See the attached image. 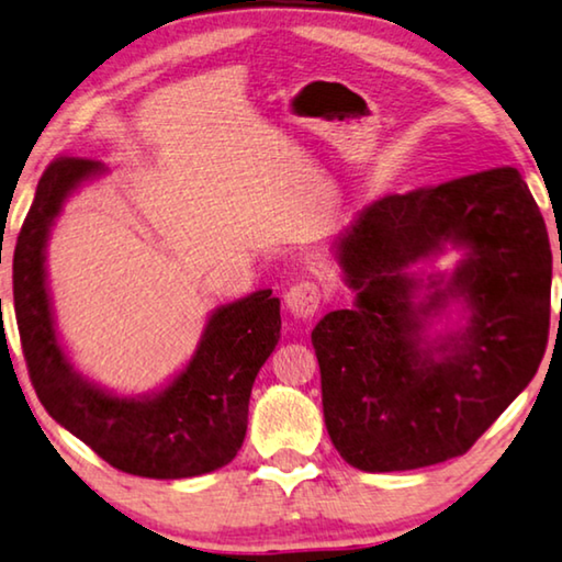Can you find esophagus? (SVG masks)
<instances>
[{
	"instance_id": "34e87169",
	"label": "esophagus",
	"mask_w": 562,
	"mask_h": 562,
	"mask_svg": "<svg viewBox=\"0 0 562 562\" xmlns=\"http://www.w3.org/2000/svg\"><path fill=\"white\" fill-rule=\"evenodd\" d=\"M324 301V291L316 281H299L286 291V308L296 319H308L319 312Z\"/></svg>"
}]
</instances>
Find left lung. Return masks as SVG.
Instances as JSON below:
<instances>
[{"mask_svg": "<svg viewBox=\"0 0 562 562\" xmlns=\"http://www.w3.org/2000/svg\"><path fill=\"white\" fill-rule=\"evenodd\" d=\"M470 248L443 290L413 307L404 268L443 241ZM337 258L355 308L312 331L329 438L349 467L408 471L461 457L538 372L550 329L552 256L538 202L515 167L387 194L364 207ZM436 286V281H430ZM461 293L470 327L441 358L422 319Z\"/></svg>", "mask_w": 562, "mask_h": 562, "instance_id": "left-lung-1", "label": "left lung"}]
</instances>
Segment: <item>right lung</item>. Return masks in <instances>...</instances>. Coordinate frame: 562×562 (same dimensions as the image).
Here are the masks:
<instances>
[{"mask_svg": "<svg viewBox=\"0 0 562 562\" xmlns=\"http://www.w3.org/2000/svg\"><path fill=\"white\" fill-rule=\"evenodd\" d=\"M101 169L68 154L53 159L18 235L14 316L32 387L45 411L113 469L146 479L207 474L231 463L246 438L250 390L281 337L279 299L266 289L217 308L190 364L151 397H116L80 378L55 337L45 243L63 200Z\"/></svg>", "mask_w": 562, "mask_h": 562, "instance_id": "obj_1", "label": "right lung"}]
</instances>
